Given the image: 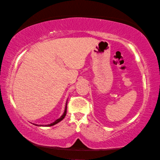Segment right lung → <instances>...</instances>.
<instances>
[{
  "label": "right lung",
  "mask_w": 160,
  "mask_h": 160,
  "mask_svg": "<svg viewBox=\"0 0 160 160\" xmlns=\"http://www.w3.org/2000/svg\"><path fill=\"white\" fill-rule=\"evenodd\" d=\"M68 100V99H67ZM67 102H66V106H65V108H64V113H63L61 116H60V118H59L58 119H57L55 121H54L53 122H52V123L50 124H48V125H37V124H34L35 125H38V126H42V127H49V126H52V125H55L57 123H58V122H59L61 120H62L64 118V117L66 116V114H67Z\"/></svg>",
  "instance_id": "add662e5"
}]
</instances>
